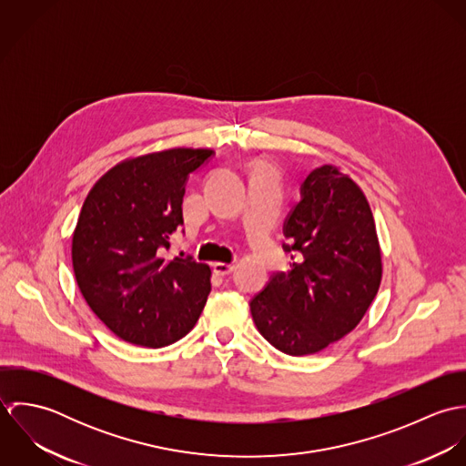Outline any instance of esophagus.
Listing matches in <instances>:
<instances>
[{"label": "esophagus", "instance_id": "34e87169", "mask_svg": "<svg viewBox=\"0 0 466 466\" xmlns=\"http://www.w3.org/2000/svg\"><path fill=\"white\" fill-rule=\"evenodd\" d=\"M213 270H215L217 274H220V276H228V274H231V272L235 270V266H233V264H222V262H217V264L213 266Z\"/></svg>", "mask_w": 466, "mask_h": 466}]
</instances>
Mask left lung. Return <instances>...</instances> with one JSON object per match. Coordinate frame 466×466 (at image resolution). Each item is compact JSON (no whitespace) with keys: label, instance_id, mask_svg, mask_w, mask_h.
Instances as JSON below:
<instances>
[{"label":"left lung","instance_id":"1","mask_svg":"<svg viewBox=\"0 0 466 466\" xmlns=\"http://www.w3.org/2000/svg\"><path fill=\"white\" fill-rule=\"evenodd\" d=\"M292 268L274 272L249 307L258 332L276 350L301 357L351 332L382 279L371 208L339 168L323 165L301 185L285 224Z\"/></svg>","mask_w":466,"mask_h":466}]
</instances>
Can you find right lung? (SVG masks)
<instances>
[{
	"label": "right lung",
	"mask_w": 466,
	"mask_h": 466,
	"mask_svg": "<svg viewBox=\"0 0 466 466\" xmlns=\"http://www.w3.org/2000/svg\"><path fill=\"white\" fill-rule=\"evenodd\" d=\"M213 150L170 148L126 159L82 204L71 242L78 289L120 339L168 346L190 332L211 290V268L192 257L165 258L183 226L188 176Z\"/></svg>",
	"instance_id": "1"
}]
</instances>
